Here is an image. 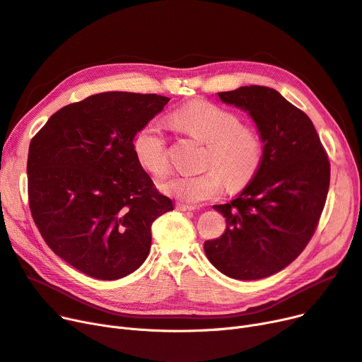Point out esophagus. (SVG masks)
<instances>
[{
    "instance_id": "34e87169",
    "label": "esophagus",
    "mask_w": 362,
    "mask_h": 362,
    "mask_svg": "<svg viewBox=\"0 0 362 362\" xmlns=\"http://www.w3.org/2000/svg\"><path fill=\"white\" fill-rule=\"evenodd\" d=\"M178 211H196V206L193 205H185V204H177Z\"/></svg>"
}]
</instances>
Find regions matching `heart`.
I'll return each instance as SVG.
<instances>
[{
    "mask_svg": "<svg viewBox=\"0 0 362 362\" xmlns=\"http://www.w3.org/2000/svg\"><path fill=\"white\" fill-rule=\"evenodd\" d=\"M170 124L192 138L205 142V163L213 169L199 175H173L162 190L187 204H200L220 193L223 180L230 189L247 185L263 158V142L250 126L220 105L194 100L170 114ZM132 151L138 165L151 175L168 170L166 139L156 123L141 127L134 136Z\"/></svg>",
    "mask_w": 362,
    "mask_h": 362,
    "instance_id": "heart-1",
    "label": "heart"
}]
</instances>
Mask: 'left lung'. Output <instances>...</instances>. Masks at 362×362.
<instances>
[{
  "label": "left lung",
  "instance_id": "left-lung-1",
  "mask_svg": "<svg viewBox=\"0 0 362 362\" xmlns=\"http://www.w3.org/2000/svg\"><path fill=\"white\" fill-rule=\"evenodd\" d=\"M218 98L252 119L263 158L233 200L212 206L224 215L226 231L204 250L226 276L263 279L293 263L309 243L327 200L329 162L312 120L279 92L243 86Z\"/></svg>",
  "mask_w": 362,
  "mask_h": 362
}]
</instances>
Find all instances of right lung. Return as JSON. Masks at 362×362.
Masks as SVG:
<instances>
[{
    "label": "right lung",
    "instance_id": "obj_1",
    "mask_svg": "<svg viewBox=\"0 0 362 362\" xmlns=\"http://www.w3.org/2000/svg\"><path fill=\"white\" fill-rule=\"evenodd\" d=\"M169 103L160 95L104 92L54 112L28 153L33 218L50 250L100 281L148 257L151 224L173 209L134 156L141 127Z\"/></svg>",
    "mask_w": 362,
    "mask_h": 362
}]
</instances>
